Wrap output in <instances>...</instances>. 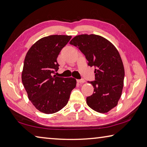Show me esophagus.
Masks as SVG:
<instances>
[{
	"label": "esophagus",
	"instance_id": "esophagus-1",
	"mask_svg": "<svg viewBox=\"0 0 147 147\" xmlns=\"http://www.w3.org/2000/svg\"><path fill=\"white\" fill-rule=\"evenodd\" d=\"M77 81L79 83H84L85 82V80L84 79H78L77 80Z\"/></svg>",
	"mask_w": 147,
	"mask_h": 147
}]
</instances>
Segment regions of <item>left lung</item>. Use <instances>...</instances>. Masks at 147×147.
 <instances>
[{"label":"left lung","instance_id":"left-lung-1","mask_svg":"<svg viewBox=\"0 0 147 147\" xmlns=\"http://www.w3.org/2000/svg\"><path fill=\"white\" fill-rule=\"evenodd\" d=\"M70 44L81 51L88 65L95 68V81H88L94 91L86 98L87 104L96 112L107 113L117 106L123 87L125 71L118 50L106 38L95 34L76 36Z\"/></svg>","mask_w":147,"mask_h":147}]
</instances>
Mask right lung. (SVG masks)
Returning <instances> with one entry per match:
<instances>
[{
  "label": "right lung",
  "instance_id": "right-lung-1",
  "mask_svg": "<svg viewBox=\"0 0 147 147\" xmlns=\"http://www.w3.org/2000/svg\"><path fill=\"white\" fill-rule=\"evenodd\" d=\"M71 36L51 35L37 41L25 57L22 81L29 99L40 112L52 114L67 104L76 86L72 77L52 76L59 69L57 58Z\"/></svg>",
  "mask_w": 147,
  "mask_h": 147
}]
</instances>
